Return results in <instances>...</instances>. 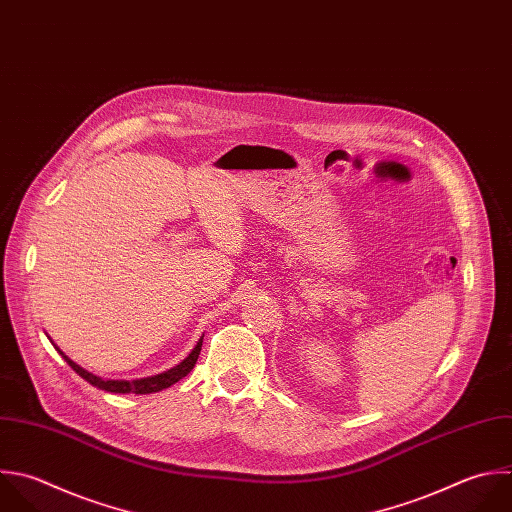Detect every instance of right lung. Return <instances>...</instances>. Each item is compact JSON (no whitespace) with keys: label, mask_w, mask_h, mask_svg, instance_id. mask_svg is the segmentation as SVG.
<instances>
[{"label":"right lung","mask_w":512,"mask_h":512,"mask_svg":"<svg viewBox=\"0 0 512 512\" xmlns=\"http://www.w3.org/2000/svg\"><path fill=\"white\" fill-rule=\"evenodd\" d=\"M200 350H202V338L200 342L196 344V348L190 352V356L186 360H182L178 366L162 372V374H156V376H148V378H138V380H104L88 370H84L82 366H78L74 360H70L62 350L60 354L64 356V360L84 378L88 380L92 386H98L102 390H108V392H116V394H150V392H160L172 384H176L180 378H184L198 362V356H200Z\"/></svg>","instance_id":"add662e5"}]
</instances>
